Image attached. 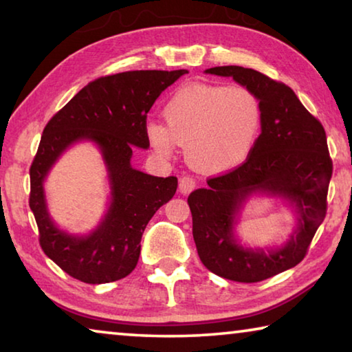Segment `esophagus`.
<instances>
[{
  "label": "esophagus",
  "mask_w": 352,
  "mask_h": 352,
  "mask_svg": "<svg viewBox=\"0 0 352 352\" xmlns=\"http://www.w3.org/2000/svg\"><path fill=\"white\" fill-rule=\"evenodd\" d=\"M195 188V180L192 177H182L180 178V184H178V189H180L182 194H189L190 190H194Z\"/></svg>",
  "instance_id": "34e87169"
}]
</instances>
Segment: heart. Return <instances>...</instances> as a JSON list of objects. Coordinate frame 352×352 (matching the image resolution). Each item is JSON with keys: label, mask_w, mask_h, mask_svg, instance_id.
<instances>
[{"label": "heart", "mask_w": 352, "mask_h": 352, "mask_svg": "<svg viewBox=\"0 0 352 352\" xmlns=\"http://www.w3.org/2000/svg\"><path fill=\"white\" fill-rule=\"evenodd\" d=\"M162 122H148L144 133L160 158H172L178 146L208 174H223L247 162L264 124L262 104L241 85L194 83L183 87L164 105Z\"/></svg>", "instance_id": "1"}]
</instances>
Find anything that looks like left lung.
Here are the masks:
<instances>
[{
  "mask_svg": "<svg viewBox=\"0 0 352 352\" xmlns=\"http://www.w3.org/2000/svg\"><path fill=\"white\" fill-rule=\"evenodd\" d=\"M206 74L233 77L259 98L264 124L247 162L208 180L188 197L192 234L208 270L237 283H258L300 264L326 216L332 162L326 133L290 87L243 67H216ZM253 197L281 199L296 226L281 246L248 248L236 234L243 208Z\"/></svg>",
  "mask_w": 352,
  "mask_h": 352,
  "instance_id": "obj_1",
  "label": "left lung"
}]
</instances>
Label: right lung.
Wrapping results in <instances>:
<instances>
[{
  "instance_id": "obj_1",
  "label": "right lung",
  "mask_w": 352,
  "mask_h": 352,
  "mask_svg": "<svg viewBox=\"0 0 352 352\" xmlns=\"http://www.w3.org/2000/svg\"><path fill=\"white\" fill-rule=\"evenodd\" d=\"M188 69L127 71L88 83L46 124L31 166L29 206L40 245L69 276L87 284L126 278L138 264L148 220L174 197L177 177H155L132 166L133 147L146 148V119L155 100ZM97 146L109 180V204L96 229L74 235L52 220L44 182L61 155L77 142Z\"/></svg>"
}]
</instances>
